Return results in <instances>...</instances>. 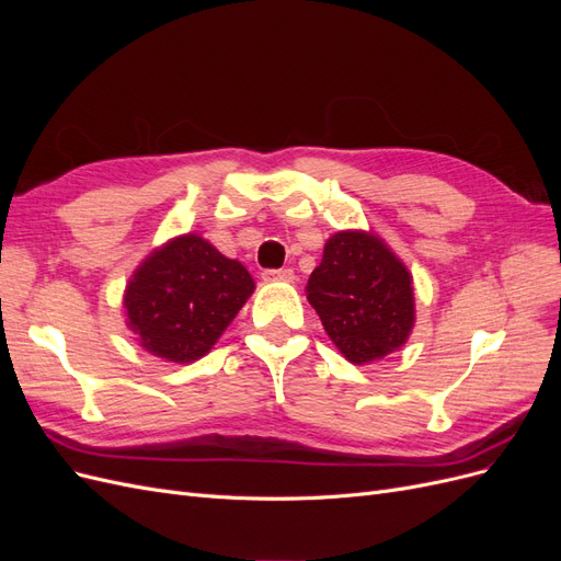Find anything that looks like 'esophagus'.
I'll use <instances>...</instances> for the list:
<instances>
[{"label":"esophagus","mask_w":561,"mask_h":561,"mask_svg":"<svg viewBox=\"0 0 561 561\" xmlns=\"http://www.w3.org/2000/svg\"><path fill=\"white\" fill-rule=\"evenodd\" d=\"M262 278L290 283V280H295V274H293V268H266V271H262Z\"/></svg>","instance_id":"obj_1"}]
</instances>
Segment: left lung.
Here are the masks:
<instances>
[{
    "label": "left lung",
    "instance_id": "1",
    "mask_svg": "<svg viewBox=\"0 0 561 561\" xmlns=\"http://www.w3.org/2000/svg\"><path fill=\"white\" fill-rule=\"evenodd\" d=\"M307 297L334 346L355 365L381 360L414 328L410 271L365 231L332 236L309 278Z\"/></svg>",
    "mask_w": 561,
    "mask_h": 561
}]
</instances>
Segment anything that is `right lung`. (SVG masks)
<instances>
[{
  "label": "right lung",
  "mask_w": 561,
  "mask_h": 561,
  "mask_svg": "<svg viewBox=\"0 0 561 561\" xmlns=\"http://www.w3.org/2000/svg\"><path fill=\"white\" fill-rule=\"evenodd\" d=\"M252 290L241 262L186 233L135 271L124 297L128 328L159 358L192 363L213 348Z\"/></svg>",
  "instance_id": "right-lung-1"
}]
</instances>
